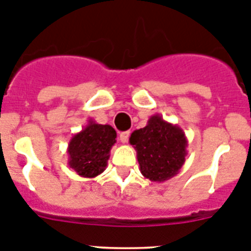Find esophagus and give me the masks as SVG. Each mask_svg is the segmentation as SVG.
Returning <instances> with one entry per match:
<instances>
[{
  "label": "esophagus",
  "instance_id": "esophagus-1",
  "mask_svg": "<svg viewBox=\"0 0 251 251\" xmlns=\"http://www.w3.org/2000/svg\"><path fill=\"white\" fill-rule=\"evenodd\" d=\"M128 136H130V131H123L120 134V141L123 142V144H126L128 140Z\"/></svg>",
  "mask_w": 251,
  "mask_h": 251
}]
</instances>
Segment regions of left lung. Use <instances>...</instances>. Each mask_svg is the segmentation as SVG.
Listing matches in <instances>:
<instances>
[{
	"label": "left lung",
	"mask_w": 251,
	"mask_h": 251,
	"mask_svg": "<svg viewBox=\"0 0 251 251\" xmlns=\"http://www.w3.org/2000/svg\"><path fill=\"white\" fill-rule=\"evenodd\" d=\"M136 150L140 171L150 181L164 182L177 175L187 155V139L182 128L168 123L159 114L128 139Z\"/></svg>",
	"instance_id": "left-lung-1"
}]
</instances>
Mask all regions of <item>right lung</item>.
<instances>
[{
  "mask_svg": "<svg viewBox=\"0 0 251 251\" xmlns=\"http://www.w3.org/2000/svg\"><path fill=\"white\" fill-rule=\"evenodd\" d=\"M116 136L112 126L101 125L90 119L87 125L70 140L67 164L81 177H96L107 166Z\"/></svg>",
  "mask_w": 251,
  "mask_h": 251,
  "instance_id": "1",
  "label": "right lung"
}]
</instances>
